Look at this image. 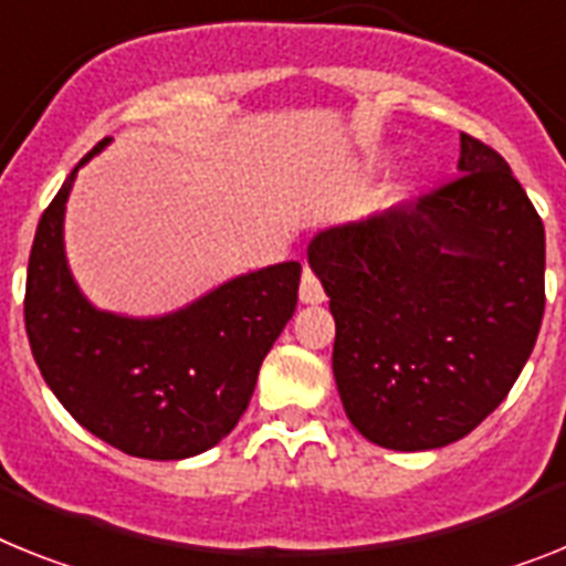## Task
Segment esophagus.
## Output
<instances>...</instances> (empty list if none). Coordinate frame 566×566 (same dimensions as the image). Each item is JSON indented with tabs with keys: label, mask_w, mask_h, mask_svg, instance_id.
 <instances>
[{
	"label": "esophagus",
	"mask_w": 566,
	"mask_h": 566,
	"mask_svg": "<svg viewBox=\"0 0 566 566\" xmlns=\"http://www.w3.org/2000/svg\"><path fill=\"white\" fill-rule=\"evenodd\" d=\"M298 298H302L305 305H319V302H325V287H322V282L316 279V273L307 268L305 273H302V284H298Z\"/></svg>",
	"instance_id": "34e87169"
}]
</instances>
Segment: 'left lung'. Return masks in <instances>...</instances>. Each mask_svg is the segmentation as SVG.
<instances>
[{"label":"left lung","mask_w":566,"mask_h":566,"mask_svg":"<svg viewBox=\"0 0 566 566\" xmlns=\"http://www.w3.org/2000/svg\"><path fill=\"white\" fill-rule=\"evenodd\" d=\"M458 178L316 232L307 264L336 322L334 379L371 443L426 452L478 429L544 319V224L510 164L460 135Z\"/></svg>","instance_id":"left-lung-1"}]
</instances>
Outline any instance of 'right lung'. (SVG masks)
Segmentation results:
<instances>
[{"mask_svg":"<svg viewBox=\"0 0 566 566\" xmlns=\"http://www.w3.org/2000/svg\"><path fill=\"white\" fill-rule=\"evenodd\" d=\"M42 212L28 259L25 331L42 379L83 429L146 460L221 443L250 406L259 368L296 311L302 264L241 273L164 316L99 311L65 259V203L80 166Z\"/></svg>","mask_w":566,"mask_h":566,"instance_id":"obj_1","label":"right lung"}]
</instances>
